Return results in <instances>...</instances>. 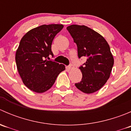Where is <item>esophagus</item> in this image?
Instances as JSON below:
<instances>
[{"label": "esophagus", "instance_id": "esophagus-1", "mask_svg": "<svg viewBox=\"0 0 131 131\" xmlns=\"http://www.w3.org/2000/svg\"><path fill=\"white\" fill-rule=\"evenodd\" d=\"M68 68L69 70H72L74 68V66L73 64H70V65L68 67Z\"/></svg>", "mask_w": 131, "mask_h": 131}]
</instances>
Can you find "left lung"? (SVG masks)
I'll return each instance as SVG.
<instances>
[{
  "instance_id": "1",
  "label": "left lung",
  "mask_w": 131,
  "mask_h": 131,
  "mask_svg": "<svg viewBox=\"0 0 131 131\" xmlns=\"http://www.w3.org/2000/svg\"><path fill=\"white\" fill-rule=\"evenodd\" d=\"M77 46L78 56L87 58L79 69L82 80L75 84L78 89L86 94L100 90L110 78L114 59L105 38L85 25H72L67 28Z\"/></svg>"
}]
</instances>
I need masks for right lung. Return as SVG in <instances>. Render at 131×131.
<instances>
[{
  "label": "right lung",
  "instance_id": "obj_1",
  "mask_svg": "<svg viewBox=\"0 0 131 131\" xmlns=\"http://www.w3.org/2000/svg\"><path fill=\"white\" fill-rule=\"evenodd\" d=\"M59 24L43 25L28 31L21 39L16 52V63L23 84L34 92L42 93L54 84L64 64L48 61L53 56L52 40L63 29Z\"/></svg>",
  "mask_w": 131,
  "mask_h": 131
}]
</instances>
